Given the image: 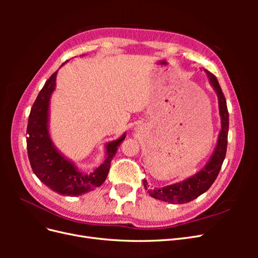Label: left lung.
Listing matches in <instances>:
<instances>
[{"label": "left lung", "mask_w": 258, "mask_h": 258, "mask_svg": "<svg viewBox=\"0 0 258 258\" xmlns=\"http://www.w3.org/2000/svg\"><path fill=\"white\" fill-rule=\"evenodd\" d=\"M204 70L208 75L210 85L212 86L217 96L218 112H220L221 116V131L218 134L217 142L212 155H211L205 167L196 174L187 177L182 182L171 184L165 187H152L151 185H148L146 179H143L144 188L150 194L151 197L169 202V204H187V202L196 199L200 195L206 192L216 179L226 156L229 128L227 103H226L224 93L216 77L212 73H210L208 70Z\"/></svg>", "instance_id": "8db88e82"}]
</instances>
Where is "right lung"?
I'll use <instances>...</instances> for the list:
<instances>
[{"instance_id":"obj_1","label":"right lung","mask_w":258,"mask_h":258,"mask_svg":"<svg viewBox=\"0 0 258 258\" xmlns=\"http://www.w3.org/2000/svg\"><path fill=\"white\" fill-rule=\"evenodd\" d=\"M57 73L58 70L46 81L31 108L27 128L28 156L34 174L50 189L64 196H81L104 183L126 132L105 144V159L92 172H85L67 158L53 144L49 132V105L56 89Z\"/></svg>"}]
</instances>
